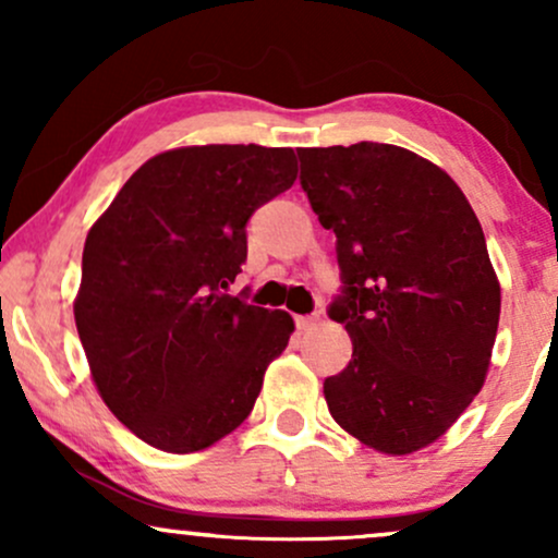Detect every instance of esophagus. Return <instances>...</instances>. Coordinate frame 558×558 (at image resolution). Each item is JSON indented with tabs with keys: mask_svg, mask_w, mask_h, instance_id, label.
Listing matches in <instances>:
<instances>
[{
	"mask_svg": "<svg viewBox=\"0 0 558 558\" xmlns=\"http://www.w3.org/2000/svg\"><path fill=\"white\" fill-rule=\"evenodd\" d=\"M317 325H319V317H317V315H304V317H296V328H299V330H304V332L315 330Z\"/></svg>",
	"mask_w": 558,
	"mask_h": 558,
	"instance_id": "obj_1",
	"label": "esophagus"
}]
</instances>
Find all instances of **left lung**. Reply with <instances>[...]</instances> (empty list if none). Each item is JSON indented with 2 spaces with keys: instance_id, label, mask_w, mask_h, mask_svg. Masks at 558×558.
<instances>
[{
  "instance_id": "obj_1",
  "label": "left lung",
  "mask_w": 558,
  "mask_h": 558,
  "mask_svg": "<svg viewBox=\"0 0 558 558\" xmlns=\"http://www.w3.org/2000/svg\"><path fill=\"white\" fill-rule=\"evenodd\" d=\"M301 189L336 233L328 315L354 354L325 380L332 420L383 453L438 440L485 383L501 286L483 228L438 165L393 144L296 149Z\"/></svg>"
}]
</instances>
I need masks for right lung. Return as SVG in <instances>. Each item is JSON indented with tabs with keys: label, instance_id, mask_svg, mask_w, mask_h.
<instances>
[{
	"label": "right lung",
	"instance_id": "add662e5",
	"mask_svg": "<svg viewBox=\"0 0 558 558\" xmlns=\"http://www.w3.org/2000/svg\"><path fill=\"white\" fill-rule=\"evenodd\" d=\"M293 181V149H172L141 165L88 230L75 325L101 399L144 444L202 451L252 414L293 319L228 286L248 217Z\"/></svg>",
	"mask_w": 558,
	"mask_h": 558
}]
</instances>
